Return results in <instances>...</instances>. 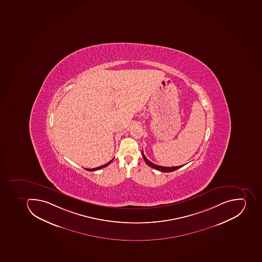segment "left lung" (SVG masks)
<instances>
[{"instance_id": "8db88e82", "label": "left lung", "mask_w": 262, "mask_h": 262, "mask_svg": "<svg viewBox=\"0 0 262 262\" xmlns=\"http://www.w3.org/2000/svg\"><path fill=\"white\" fill-rule=\"evenodd\" d=\"M142 155H143V159H144L145 162L149 166H151L152 168L156 169V170H160V171H163V172H171V171H174V170H177V169L181 168L184 165L182 166H171V167H167V166H158L157 164L152 163V162H150L148 159H147L146 157H145L144 154H143V150H142Z\"/></svg>"}]
</instances>
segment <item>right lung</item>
I'll return each instance as SVG.
<instances>
[{
	"instance_id": "obj_1",
	"label": "right lung",
	"mask_w": 262,
	"mask_h": 262,
	"mask_svg": "<svg viewBox=\"0 0 262 262\" xmlns=\"http://www.w3.org/2000/svg\"><path fill=\"white\" fill-rule=\"evenodd\" d=\"M113 161V159L111 160V161H110V162H107L106 164H104V165H103V166H99V167H96V168H92V169H88V168H85V170H89V171H95V170H100V169L104 168V167H105V166H108V165H110V164L111 163V162Z\"/></svg>"
}]
</instances>
